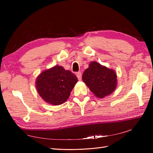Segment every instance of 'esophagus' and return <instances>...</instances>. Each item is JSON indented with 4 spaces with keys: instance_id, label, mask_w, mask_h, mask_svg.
Returning a JSON list of instances; mask_svg holds the SVG:
<instances>
[{
    "instance_id": "esophagus-1",
    "label": "esophagus",
    "mask_w": 153,
    "mask_h": 153,
    "mask_svg": "<svg viewBox=\"0 0 153 153\" xmlns=\"http://www.w3.org/2000/svg\"><path fill=\"white\" fill-rule=\"evenodd\" d=\"M76 76L79 81L82 80V72H79H79L76 73Z\"/></svg>"
}]
</instances>
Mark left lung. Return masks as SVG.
Instances as JSON below:
<instances>
[{"label":"left lung","instance_id":"obj_1","mask_svg":"<svg viewBox=\"0 0 153 153\" xmlns=\"http://www.w3.org/2000/svg\"><path fill=\"white\" fill-rule=\"evenodd\" d=\"M82 79L91 91L98 98L102 99L110 95L117 86V76L112 69L91 62L84 71Z\"/></svg>","mask_w":153,"mask_h":153}]
</instances>
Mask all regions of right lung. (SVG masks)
Instances as JSON below:
<instances>
[{"label": "right lung", "instance_id": "obj_1", "mask_svg": "<svg viewBox=\"0 0 153 153\" xmlns=\"http://www.w3.org/2000/svg\"><path fill=\"white\" fill-rule=\"evenodd\" d=\"M77 78L69 70L55 66L43 71L36 79L39 95L45 102L53 105H60L70 97Z\"/></svg>", "mask_w": 153, "mask_h": 153}]
</instances>
